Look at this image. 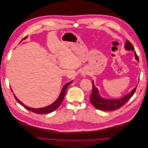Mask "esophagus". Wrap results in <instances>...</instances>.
I'll return each instance as SVG.
<instances>
[{
	"label": "esophagus",
	"instance_id": "obj_1",
	"mask_svg": "<svg viewBox=\"0 0 148 148\" xmlns=\"http://www.w3.org/2000/svg\"><path fill=\"white\" fill-rule=\"evenodd\" d=\"M88 74V72L86 71H83L82 72V76H83V77H85V76H86V75Z\"/></svg>",
	"mask_w": 148,
	"mask_h": 148
}]
</instances>
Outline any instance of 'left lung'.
<instances>
[{
    "mask_svg": "<svg viewBox=\"0 0 148 148\" xmlns=\"http://www.w3.org/2000/svg\"><path fill=\"white\" fill-rule=\"evenodd\" d=\"M125 49L127 51H133L135 53V59L139 62L138 57L136 55V52L134 51V47L133 45L128 40H127L126 42H125ZM92 91L91 95L90 96V101L91 104L97 109L106 111H111L120 109L133 96L137 87L136 86L130 92L122 97L118 98V99H106V98L101 97V96L99 95V90L95 86L94 81L92 82Z\"/></svg>",
    "mask_w": 148,
    "mask_h": 148,
    "instance_id": "1",
    "label": "left lung"
}]
</instances>
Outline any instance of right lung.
<instances>
[{
  "label": "right lung",
  "mask_w": 148,
  "mask_h": 148,
  "mask_svg": "<svg viewBox=\"0 0 148 148\" xmlns=\"http://www.w3.org/2000/svg\"><path fill=\"white\" fill-rule=\"evenodd\" d=\"M26 38H27V37H26ZM26 38H25V39ZM22 41H23V40H22ZM72 82L73 81H71V82H70L69 83H66L64 85V86H63V88H62V91L60 92V94L59 96L58 97L57 99L54 102H53L52 104H51V105H49V106H47L46 107H42V108L36 109V108H32V107H29L28 106H26V105H25L23 104V102H21L19 99H17V97L15 96V95H14V94H13V95H14V97L15 98V99L18 101V102L19 104H20L21 106H23L25 107V108H26V109H28V110H30L31 112H33L36 113V114H49V113L52 112L56 110L58 108V107H59L60 106L62 101H63V100H64V96H65V92H66V89H67V88H68V86H69V84ZM11 90L13 92L12 89H11Z\"/></svg>",
  "instance_id": "add662e5"
}]
</instances>
